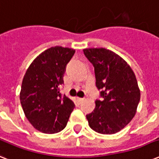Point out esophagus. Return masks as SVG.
I'll return each mask as SVG.
<instances>
[{
    "label": "esophagus",
    "instance_id": "esophagus-1",
    "mask_svg": "<svg viewBox=\"0 0 159 159\" xmlns=\"http://www.w3.org/2000/svg\"><path fill=\"white\" fill-rule=\"evenodd\" d=\"M83 100H84L83 98H79V97H77V101L79 102V103H82V102H83Z\"/></svg>",
    "mask_w": 159,
    "mask_h": 159
}]
</instances>
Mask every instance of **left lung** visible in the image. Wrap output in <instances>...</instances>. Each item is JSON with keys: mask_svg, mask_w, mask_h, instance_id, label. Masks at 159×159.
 Wrapping results in <instances>:
<instances>
[{"mask_svg": "<svg viewBox=\"0 0 159 159\" xmlns=\"http://www.w3.org/2000/svg\"><path fill=\"white\" fill-rule=\"evenodd\" d=\"M83 52L94 67L96 86L103 97L87 115L89 126L102 134L117 133L135 116L140 100L135 75L122 57L109 49L85 48Z\"/></svg>", "mask_w": 159, "mask_h": 159, "instance_id": "1", "label": "left lung"}]
</instances>
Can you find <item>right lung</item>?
I'll return each instance as SVG.
<instances>
[{"label": "right lung", "mask_w": 159, "mask_h": 159, "mask_svg": "<svg viewBox=\"0 0 159 159\" xmlns=\"http://www.w3.org/2000/svg\"><path fill=\"white\" fill-rule=\"evenodd\" d=\"M74 53L72 48L51 47L34 60L24 76L21 106L34 128L42 133L62 130L74 109L72 101L59 92L66 66Z\"/></svg>", "instance_id": "right-lung-1"}]
</instances>
